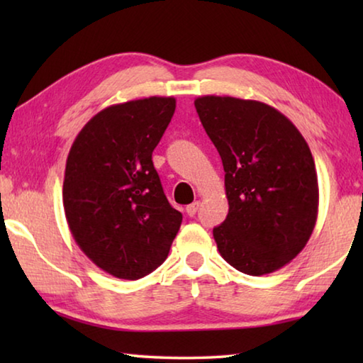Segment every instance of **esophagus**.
Segmentation results:
<instances>
[{
	"label": "esophagus",
	"instance_id": "esophagus-1",
	"mask_svg": "<svg viewBox=\"0 0 363 363\" xmlns=\"http://www.w3.org/2000/svg\"><path fill=\"white\" fill-rule=\"evenodd\" d=\"M199 208H200V201H194V203H190L187 208H186V211H187V214L189 216H194V214L199 211Z\"/></svg>",
	"mask_w": 363,
	"mask_h": 363
}]
</instances>
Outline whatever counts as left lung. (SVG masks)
Listing matches in <instances>:
<instances>
[{"label":"left lung","instance_id":"obj_1","mask_svg":"<svg viewBox=\"0 0 363 363\" xmlns=\"http://www.w3.org/2000/svg\"><path fill=\"white\" fill-rule=\"evenodd\" d=\"M225 173L229 214L214 227L220 256L248 275L286 266L317 223L318 182L309 145L277 108L230 96L195 99Z\"/></svg>","mask_w":363,"mask_h":363}]
</instances>
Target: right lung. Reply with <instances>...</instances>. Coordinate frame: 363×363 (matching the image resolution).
<instances>
[{"label":"right lung","mask_w":363,"mask_h":363,"mask_svg":"<svg viewBox=\"0 0 363 363\" xmlns=\"http://www.w3.org/2000/svg\"><path fill=\"white\" fill-rule=\"evenodd\" d=\"M176 108L152 96L101 110L67 157L64 210L79 250L104 272L138 280L169 253L182 214L163 192L152 152Z\"/></svg>","instance_id":"obj_1"}]
</instances>
